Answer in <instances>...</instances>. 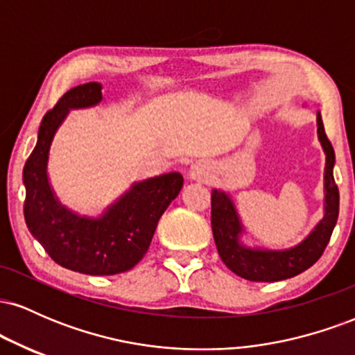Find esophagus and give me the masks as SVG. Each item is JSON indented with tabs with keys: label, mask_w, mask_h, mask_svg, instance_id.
Returning <instances> with one entry per match:
<instances>
[{
	"label": "esophagus",
	"mask_w": 355,
	"mask_h": 355,
	"mask_svg": "<svg viewBox=\"0 0 355 355\" xmlns=\"http://www.w3.org/2000/svg\"><path fill=\"white\" fill-rule=\"evenodd\" d=\"M210 177L209 165L205 162H195L189 168V178L190 180H207Z\"/></svg>",
	"instance_id": "obj_1"
}]
</instances>
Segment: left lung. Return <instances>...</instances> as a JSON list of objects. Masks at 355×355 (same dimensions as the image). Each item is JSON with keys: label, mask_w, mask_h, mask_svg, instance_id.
<instances>
[{"label": "left lung", "mask_w": 355, "mask_h": 355, "mask_svg": "<svg viewBox=\"0 0 355 355\" xmlns=\"http://www.w3.org/2000/svg\"><path fill=\"white\" fill-rule=\"evenodd\" d=\"M317 138L325 153L324 214L313 229L295 245L288 248L247 245L243 242L247 230L232 195L227 190H211V232L215 245L223 263L242 279L252 282L291 279L312 267L324 254L339 217V189L334 180L336 153L325 137L320 112H317Z\"/></svg>", "instance_id": "1"}]
</instances>
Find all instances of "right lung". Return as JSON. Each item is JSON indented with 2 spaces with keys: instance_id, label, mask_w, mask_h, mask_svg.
Masks as SVG:
<instances>
[{
  "instance_id": "add662e5",
  "label": "right lung",
  "mask_w": 355,
  "mask_h": 355,
  "mask_svg": "<svg viewBox=\"0 0 355 355\" xmlns=\"http://www.w3.org/2000/svg\"><path fill=\"white\" fill-rule=\"evenodd\" d=\"M101 88L92 81L61 96L43 116L23 168L28 230L56 263L87 275H115L135 267L148 250L158 220L183 187L178 172L145 178L132 183L98 215H81L60 200L48 173L53 138L71 110L98 107Z\"/></svg>"
}]
</instances>
